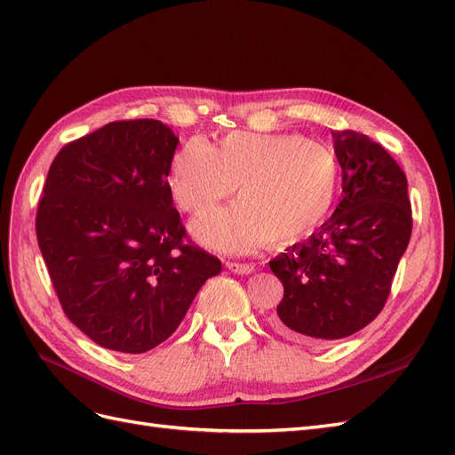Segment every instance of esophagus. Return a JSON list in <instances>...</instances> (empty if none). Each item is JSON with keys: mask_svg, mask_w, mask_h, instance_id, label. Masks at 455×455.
Segmentation results:
<instances>
[{"mask_svg": "<svg viewBox=\"0 0 455 455\" xmlns=\"http://www.w3.org/2000/svg\"><path fill=\"white\" fill-rule=\"evenodd\" d=\"M226 267L237 275H249L254 271V264H239V261H226Z\"/></svg>", "mask_w": 455, "mask_h": 455, "instance_id": "1", "label": "esophagus"}]
</instances>
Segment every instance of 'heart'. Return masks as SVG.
I'll return each mask as SVG.
<instances>
[{
	"instance_id": "b5f03b06",
	"label": "heart",
	"mask_w": 455,
	"mask_h": 455,
	"mask_svg": "<svg viewBox=\"0 0 455 455\" xmlns=\"http://www.w3.org/2000/svg\"><path fill=\"white\" fill-rule=\"evenodd\" d=\"M241 191V199L201 216L196 237L218 251L249 252L275 239H304L336 203L339 163L332 148L299 132L231 131L214 148L191 136L176 151L169 186L180 209L209 211Z\"/></svg>"
}]
</instances>
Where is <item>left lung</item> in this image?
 I'll use <instances>...</instances> for the list:
<instances>
[{"instance_id":"1","label":"left lung","mask_w":455,"mask_h":455,"mask_svg":"<svg viewBox=\"0 0 455 455\" xmlns=\"http://www.w3.org/2000/svg\"><path fill=\"white\" fill-rule=\"evenodd\" d=\"M341 201L313 235L269 261L284 286L277 332L309 343L347 338L383 309L411 235L406 174L383 146L332 131Z\"/></svg>"}]
</instances>
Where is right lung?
<instances>
[{"instance_id":"add662e5","label":"right lung","mask_w":455,"mask_h":455,"mask_svg":"<svg viewBox=\"0 0 455 455\" xmlns=\"http://www.w3.org/2000/svg\"><path fill=\"white\" fill-rule=\"evenodd\" d=\"M176 146L157 119L114 121L66 144L49 169L39 251L66 316L100 347H157L222 271L191 243L172 204Z\"/></svg>"}]
</instances>
